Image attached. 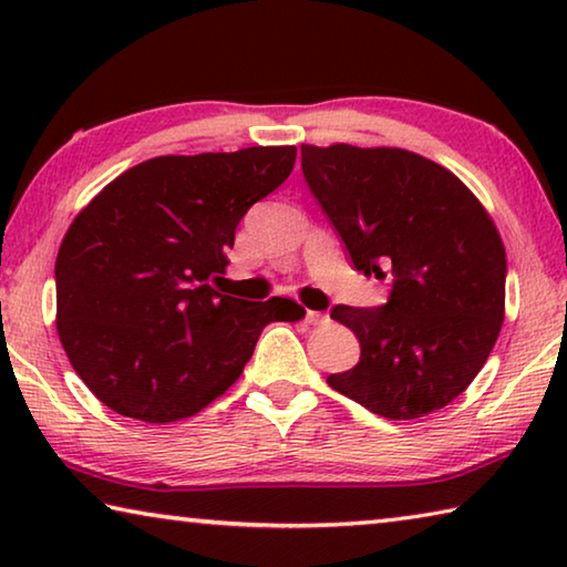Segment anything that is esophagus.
Wrapping results in <instances>:
<instances>
[{
  "instance_id": "esophagus-1",
  "label": "esophagus",
  "mask_w": 567,
  "mask_h": 567,
  "mask_svg": "<svg viewBox=\"0 0 567 567\" xmlns=\"http://www.w3.org/2000/svg\"><path fill=\"white\" fill-rule=\"evenodd\" d=\"M305 320L310 322V324H322V322H328V315H324V312H318V310H307Z\"/></svg>"
}]
</instances>
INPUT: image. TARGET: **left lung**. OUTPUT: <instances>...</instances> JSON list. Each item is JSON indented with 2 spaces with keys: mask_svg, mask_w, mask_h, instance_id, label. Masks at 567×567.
Masks as SVG:
<instances>
[{
  "mask_svg": "<svg viewBox=\"0 0 567 567\" xmlns=\"http://www.w3.org/2000/svg\"><path fill=\"white\" fill-rule=\"evenodd\" d=\"M302 172L352 265L392 280L382 307L338 305L360 362L332 390L390 420L425 417L483 370L505 320V245L453 172L400 147L302 145Z\"/></svg>",
  "mask_w": 567,
  "mask_h": 567,
  "instance_id": "8db88e82",
  "label": "left lung"
}]
</instances>
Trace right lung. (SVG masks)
<instances>
[{
  "label": "right lung",
  "instance_id": "add662e5",
  "mask_svg": "<svg viewBox=\"0 0 567 567\" xmlns=\"http://www.w3.org/2000/svg\"><path fill=\"white\" fill-rule=\"evenodd\" d=\"M297 150L165 155L112 179L56 255V334L76 375L117 415L175 422L233 388L287 297L217 292L239 219L290 177Z\"/></svg>",
  "mask_w": 567,
  "mask_h": 567
}]
</instances>
